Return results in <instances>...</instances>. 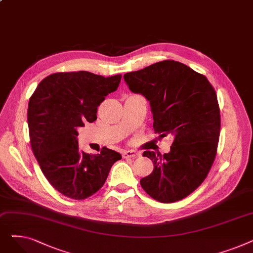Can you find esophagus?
<instances>
[{
	"label": "esophagus",
	"instance_id": "obj_1",
	"mask_svg": "<svg viewBox=\"0 0 253 253\" xmlns=\"http://www.w3.org/2000/svg\"><path fill=\"white\" fill-rule=\"evenodd\" d=\"M139 156H140V154L133 151V150H128V151H125L123 153V158H133L134 159V158H137Z\"/></svg>",
	"mask_w": 253,
	"mask_h": 253
}]
</instances>
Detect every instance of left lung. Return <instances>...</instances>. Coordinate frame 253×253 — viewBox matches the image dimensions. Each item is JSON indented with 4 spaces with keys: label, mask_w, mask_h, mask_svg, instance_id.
<instances>
[{
    "label": "left lung",
    "mask_w": 253,
    "mask_h": 253,
    "mask_svg": "<svg viewBox=\"0 0 253 253\" xmlns=\"http://www.w3.org/2000/svg\"><path fill=\"white\" fill-rule=\"evenodd\" d=\"M124 80L132 92L150 101L155 133L174 137L168 154L143 152L154 170L140 185L161 203L182 200L205 180L217 153L220 112L215 90L204 75L174 60L127 73Z\"/></svg>",
    "instance_id": "1"
}]
</instances>
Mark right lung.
Listing matches in <instances>:
<instances>
[{
	"label": "right lung",
	"instance_id": "right-lung-1",
	"mask_svg": "<svg viewBox=\"0 0 253 253\" xmlns=\"http://www.w3.org/2000/svg\"><path fill=\"white\" fill-rule=\"evenodd\" d=\"M121 75L104 78L89 72L55 73L43 79L30 98L31 145L43 174L74 200L94 195L104 184L119 153L102 148L89 155L79 149L78 131L97 119V106L117 90Z\"/></svg>",
	"mask_w": 253,
	"mask_h": 253
}]
</instances>
